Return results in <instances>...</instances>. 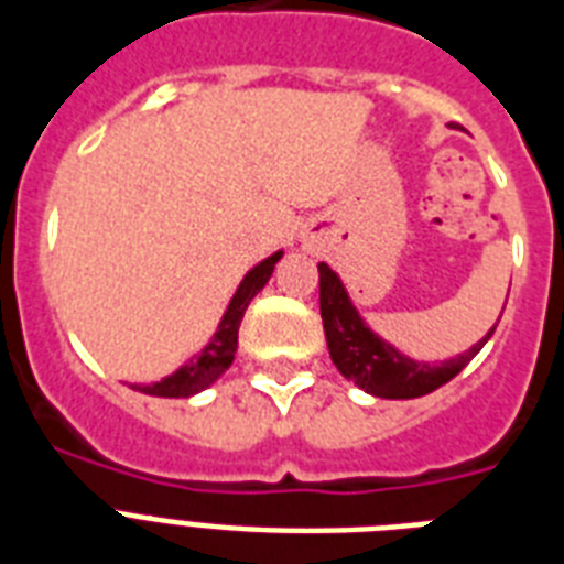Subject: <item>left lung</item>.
Segmentation results:
<instances>
[{"instance_id":"left-lung-1","label":"left lung","mask_w":564,"mask_h":564,"mask_svg":"<svg viewBox=\"0 0 564 564\" xmlns=\"http://www.w3.org/2000/svg\"><path fill=\"white\" fill-rule=\"evenodd\" d=\"M319 268V317L326 328L328 355L340 369V376L355 381L360 390L378 395V399H416V395L434 393L436 387L448 384L468 360L475 358L492 332L477 340L468 352L457 355L443 364H419L404 358L381 337L372 335L364 319L355 311L352 300L340 285V279L328 264Z\"/></svg>"}]
</instances>
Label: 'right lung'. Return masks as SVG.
<instances>
[{"instance_id": "1", "label": "right lung", "mask_w": 564, "mask_h": 564, "mask_svg": "<svg viewBox=\"0 0 564 564\" xmlns=\"http://www.w3.org/2000/svg\"><path fill=\"white\" fill-rule=\"evenodd\" d=\"M279 259H282V253H273L270 259H264L247 273L245 282L238 285L236 296H232V303H229L227 314L220 319L218 332H215V337H212L204 352L188 360V364H183V367H180L177 372H171L169 378H162L156 384H139L137 390H142V393L148 395H162V399H188V395L200 393V390H206L209 384H215V381L227 372L232 358H236L238 326H241V319H245L247 305H250V300L259 294L261 288L268 285L270 273H273Z\"/></svg>"}]
</instances>
